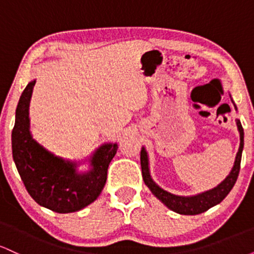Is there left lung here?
<instances>
[{
	"label": "left lung",
	"instance_id": "left-lung-1",
	"mask_svg": "<svg viewBox=\"0 0 254 254\" xmlns=\"http://www.w3.org/2000/svg\"><path fill=\"white\" fill-rule=\"evenodd\" d=\"M237 125L239 132H240V147H239V151L237 154V157H235L234 166H233V170L230 172L229 176L215 189H212L210 191L204 192V193L197 194V196L193 197L176 196V194H172L170 192L162 190L160 186H157L156 184L151 180L149 168H148V156L143 148V149L141 150V167L144 184L150 189V191L153 192V193L155 194L166 206H167V208H170L171 210L182 215L202 214V212L210 209L211 206L222 202L224 197L229 193L230 190L233 189V186H234V184L238 179L239 172H240L241 154H243L244 148V129L239 119H237Z\"/></svg>",
	"mask_w": 254,
	"mask_h": 254
}]
</instances>
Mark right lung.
Masks as SVG:
<instances>
[{
	"label": "right lung",
	"instance_id": "obj_1",
	"mask_svg": "<svg viewBox=\"0 0 254 254\" xmlns=\"http://www.w3.org/2000/svg\"><path fill=\"white\" fill-rule=\"evenodd\" d=\"M36 81L26 86L16 107L11 131V150L26 190L39 205L64 214L83 209L104 189L107 168L117 153V144L100 147L92 159L93 170L77 174L75 164L54 156L32 138L28 105Z\"/></svg>",
	"mask_w": 254,
	"mask_h": 254
}]
</instances>
